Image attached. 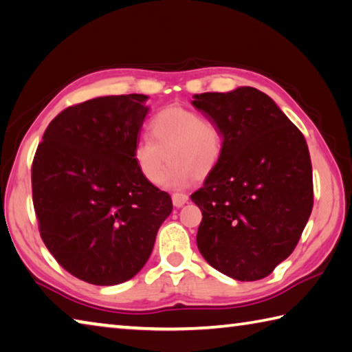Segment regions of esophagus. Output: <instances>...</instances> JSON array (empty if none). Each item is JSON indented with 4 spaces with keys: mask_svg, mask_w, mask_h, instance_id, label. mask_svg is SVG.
<instances>
[{
    "mask_svg": "<svg viewBox=\"0 0 352 352\" xmlns=\"http://www.w3.org/2000/svg\"><path fill=\"white\" fill-rule=\"evenodd\" d=\"M189 200V197L186 194H182V192H175L172 194V203H174L175 208H182L183 204H186Z\"/></svg>",
    "mask_w": 352,
    "mask_h": 352,
    "instance_id": "34e87169",
    "label": "esophagus"
}]
</instances>
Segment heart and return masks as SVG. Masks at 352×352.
Instances as JSON below:
<instances>
[{
  "label": "heart",
  "mask_w": 352,
  "mask_h": 352,
  "mask_svg": "<svg viewBox=\"0 0 352 352\" xmlns=\"http://www.w3.org/2000/svg\"><path fill=\"white\" fill-rule=\"evenodd\" d=\"M151 138L133 148V162L149 183H157L169 159L170 169L160 183L183 188L197 178L204 180L219 168L223 157V135L219 126L203 115L180 106L158 111L149 121Z\"/></svg>",
  "instance_id": "1"
}]
</instances>
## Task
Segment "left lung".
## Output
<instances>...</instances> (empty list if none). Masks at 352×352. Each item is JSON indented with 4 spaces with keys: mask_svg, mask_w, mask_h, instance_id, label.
<instances>
[{
    "mask_svg": "<svg viewBox=\"0 0 352 352\" xmlns=\"http://www.w3.org/2000/svg\"><path fill=\"white\" fill-rule=\"evenodd\" d=\"M223 135L219 168L190 195L201 209L197 246L228 277L270 276L297 246L314 203L303 133L255 87L194 95Z\"/></svg>",
    "mask_w": 352,
    "mask_h": 352,
    "instance_id": "1",
    "label": "left lung"
}]
</instances>
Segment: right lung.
<instances>
[{
  "label": "right lung",
  "instance_id": "right-lung-1",
  "mask_svg": "<svg viewBox=\"0 0 352 352\" xmlns=\"http://www.w3.org/2000/svg\"><path fill=\"white\" fill-rule=\"evenodd\" d=\"M148 95H111L50 121L32 163V197L44 245L82 282H127L146 265L170 195L133 162Z\"/></svg>",
  "mask_w": 352,
  "mask_h": 352
}]
</instances>
